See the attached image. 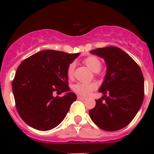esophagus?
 Wrapping results in <instances>:
<instances>
[{
	"mask_svg": "<svg viewBox=\"0 0 154 154\" xmlns=\"http://www.w3.org/2000/svg\"><path fill=\"white\" fill-rule=\"evenodd\" d=\"M78 99H80V100H85V97H82V96H78Z\"/></svg>",
	"mask_w": 154,
	"mask_h": 154,
	"instance_id": "obj_1",
	"label": "esophagus"
}]
</instances>
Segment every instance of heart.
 <instances>
[{"label":"heart","mask_w":154,"mask_h":154,"mask_svg":"<svg viewBox=\"0 0 154 154\" xmlns=\"http://www.w3.org/2000/svg\"><path fill=\"white\" fill-rule=\"evenodd\" d=\"M84 63L94 72H98L102 68V62L99 58L94 55L87 57L84 59ZM75 64L72 63L69 65L67 69V75L69 79H72L74 76ZM96 89V85L93 83H78L74 86V90L82 96H88L92 90Z\"/></svg>","instance_id":"b5f03b06"}]
</instances>
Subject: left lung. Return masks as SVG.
<instances>
[{
	"label": "left lung",
	"instance_id": "8db88e82",
	"mask_svg": "<svg viewBox=\"0 0 154 154\" xmlns=\"http://www.w3.org/2000/svg\"><path fill=\"white\" fill-rule=\"evenodd\" d=\"M103 58L106 74L99 89L101 99L89 110L91 119L102 130L116 131L127 126L140 109L144 97L142 71L133 58L119 48L108 46L90 51Z\"/></svg>",
	"mask_w": 154,
	"mask_h": 154
}]
</instances>
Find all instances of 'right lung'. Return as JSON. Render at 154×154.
<instances>
[{
  "mask_svg": "<svg viewBox=\"0 0 154 154\" xmlns=\"http://www.w3.org/2000/svg\"><path fill=\"white\" fill-rule=\"evenodd\" d=\"M79 55L45 50L28 57L19 65L12 90L17 112L28 126L46 131L65 119L77 99L74 92H69L67 69ZM55 91L66 94L55 97Z\"/></svg>",
  "mask_w": 154,
  "mask_h": 154,
  "instance_id": "right-lung-1",
  "label": "right lung"
}]
</instances>
